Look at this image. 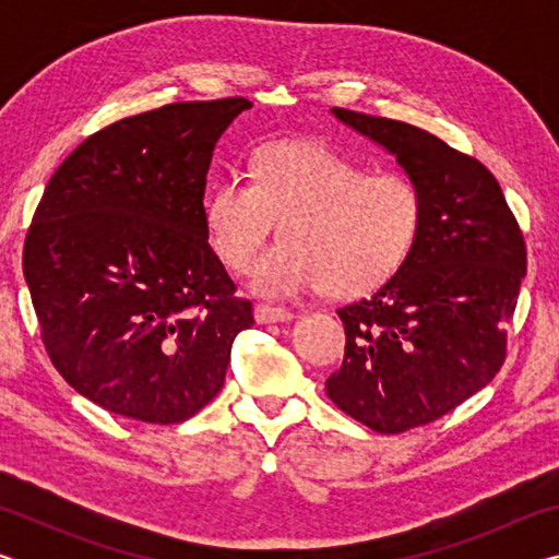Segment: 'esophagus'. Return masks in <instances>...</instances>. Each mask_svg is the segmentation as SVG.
I'll return each mask as SVG.
<instances>
[{
	"label": "esophagus",
	"instance_id": "34e87169",
	"mask_svg": "<svg viewBox=\"0 0 559 559\" xmlns=\"http://www.w3.org/2000/svg\"><path fill=\"white\" fill-rule=\"evenodd\" d=\"M253 318H257V323L266 325V323H286V320H293L296 316L286 308H276V306H266V302H261V306L253 308Z\"/></svg>",
	"mask_w": 559,
	"mask_h": 559
}]
</instances>
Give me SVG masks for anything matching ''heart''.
Wrapping results in <instances>:
<instances>
[{
    "label": "heart",
    "instance_id": "b5f03b06",
    "mask_svg": "<svg viewBox=\"0 0 559 559\" xmlns=\"http://www.w3.org/2000/svg\"><path fill=\"white\" fill-rule=\"evenodd\" d=\"M421 212L409 177L365 173L320 143H271L253 155L249 182L229 177L206 192L204 229L224 266L243 273L278 222L283 239L249 276L263 298L323 286L362 296L404 266Z\"/></svg>",
    "mask_w": 559,
    "mask_h": 559
}]
</instances>
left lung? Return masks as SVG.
Segmentation results:
<instances>
[{
    "label": "left lung",
    "mask_w": 559,
    "mask_h": 559,
    "mask_svg": "<svg viewBox=\"0 0 559 559\" xmlns=\"http://www.w3.org/2000/svg\"><path fill=\"white\" fill-rule=\"evenodd\" d=\"M384 147L421 194V226L404 266L340 308L345 359L328 377L337 409L380 433H402L456 409L506 359L527 253L488 169L409 122L333 108Z\"/></svg>",
    "instance_id": "obj_1"
}]
</instances>
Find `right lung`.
<instances>
[{"instance_id":"obj_1","label":"right lung","mask_w":559,"mask_h":559,"mask_svg":"<svg viewBox=\"0 0 559 559\" xmlns=\"http://www.w3.org/2000/svg\"><path fill=\"white\" fill-rule=\"evenodd\" d=\"M246 98L173 103L98 130L46 185L24 278L46 353L112 414L177 424L219 394L251 302L212 251L204 189Z\"/></svg>"}]
</instances>
